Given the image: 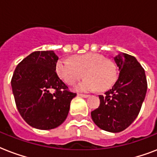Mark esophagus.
<instances>
[{
    "mask_svg": "<svg viewBox=\"0 0 157 157\" xmlns=\"http://www.w3.org/2000/svg\"><path fill=\"white\" fill-rule=\"evenodd\" d=\"M78 96H81L82 98H88V94H78Z\"/></svg>",
    "mask_w": 157,
    "mask_h": 157,
    "instance_id": "obj_1",
    "label": "esophagus"
}]
</instances>
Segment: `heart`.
Segmentation results:
<instances>
[{
	"mask_svg": "<svg viewBox=\"0 0 157 157\" xmlns=\"http://www.w3.org/2000/svg\"><path fill=\"white\" fill-rule=\"evenodd\" d=\"M58 76L69 86L74 85L83 76L86 78L76 86L80 91H104L114 84L117 79V70L110 59L102 54L88 53L76 55L71 61L60 59L56 63Z\"/></svg>",
	"mask_w": 157,
	"mask_h": 157,
	"instance_id": "1",
	"label": "heart"
}]
</instances>
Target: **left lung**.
Wrapping results in <instances>:
<instances>
[{
    "mask_svg": "<svg viewBox=\"0 0 157 157\" xmlns=\"http://www.w3.org/2000/svg\"><path fill=\"white\" fill-rule=\"evenodd\" d=\"M114 60L119 77L110 90L99 95L100 104L91 112L93 121L105 131H123L138 117L146 96L147 83L144 69L132 55L120 53Z\"/></svg>",
    "mask_w": 157,
    "mask_h": 157,
    "instance_id": "1",
    "label": "left lung"
}]
</instances>
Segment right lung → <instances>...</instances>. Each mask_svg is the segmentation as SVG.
Wrapping results in <instances>:
<instances>
[{"label": "right lung", "mask_w": 157, "mask_h": 157, "mask_svg": "<svg viewBox=\"0 0 157 157\" xmlns=\"http://www.w3.org/2000/svg\"><path fill=\"white\" fill-rule=\"evenodd\" d=\"M58 60L53 50L35 51L18 64L11 79L18 112L36 129L47 130L63 124L76 95L57 75Z\"/></svg>", "instance_id": "obj_1"}]
</instances>
